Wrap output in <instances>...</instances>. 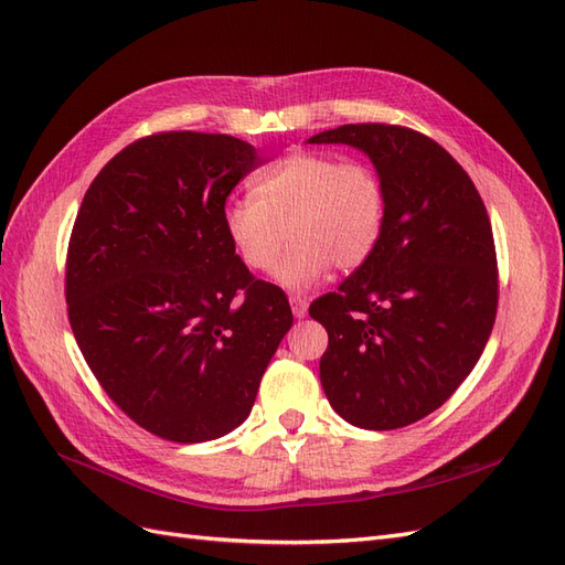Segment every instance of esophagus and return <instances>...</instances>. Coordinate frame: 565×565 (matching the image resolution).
I'll return each instance as SVG.
<instances>
[{
	"label": "esophagus",
	"mask_w": 565,
	"mask_h": 565,
	"mask_svg": "<svg viewBox=\"0 0 565 565\" xmlns=\"http://www.w3.org/2000/svg\"><path fill=\"white\" fill-rule=\"evenodd\" d=\"M289 306H292V313H295V318H303L306 313H309V301H306V299H303V297H299V295L289 297Z\"/></svg>",
	"instance_id": "esophagus-1"
}]
</instances>
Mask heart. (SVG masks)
<instances>
[{
	"instance_id": "obj_1",
	"label": "heart",
	"mask_w": 565,
	"mask_h": 565,
	"mask_svg": "<svg viewBox=\"0 0 565 565\" xmlns=\"http://www.w3.org/2000/svg\"><path fill=\"white\" fill-rule=\"evenodd\" d=\"M384 216V183L370 164L299 150L259 174L254 198L226 204L224 228L256 273L276 268L287 235L292 237L276 280L306 289L328 276L332 264L339 270L361 268L380 245Z\"/></svg>"
}]
</instances>
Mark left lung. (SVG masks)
Segmentation results:
<instances>
[{
  "instance_id": "obj_1",
  "label": "left lung",
  "mask_w": 565,
  "mask_h": 565,
  "mask_svg": "<svg viewBox=\"0 0 565 565\" xmlns=\"http://www.w3.org/2000/svg\"><path fill=\"white\" fill-rule=\"evenodd\" d=\"M309 143L363 150L386 193L380 245L311 303L328 330L320 384L349 424L401 429L446 403L481 358L498 313V256L469 174L429 136L344 125Z\"/></svg>"
}]
</instances>
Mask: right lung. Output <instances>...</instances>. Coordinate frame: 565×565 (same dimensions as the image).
I'll list each match as a JSON object with an SVG mask.
<instances>
[{"label":"right lung","mask_w":565,"mask_h":565,"mask_svg":"<svg viewBox=\"0 0 565 565\" xmlns=\"http://www.w3.org/2000/svg\"><path fill=\"white\" fill-rule=\"evenodd\" d=\"M264 162L235 136L152 134L82 200L67 318L98 384L160 438L204 443L241 426L292 328L282 289L254 280L224 228L226 198Z\"/></svg>","instance_id":"add662e5"}]
</instances>
